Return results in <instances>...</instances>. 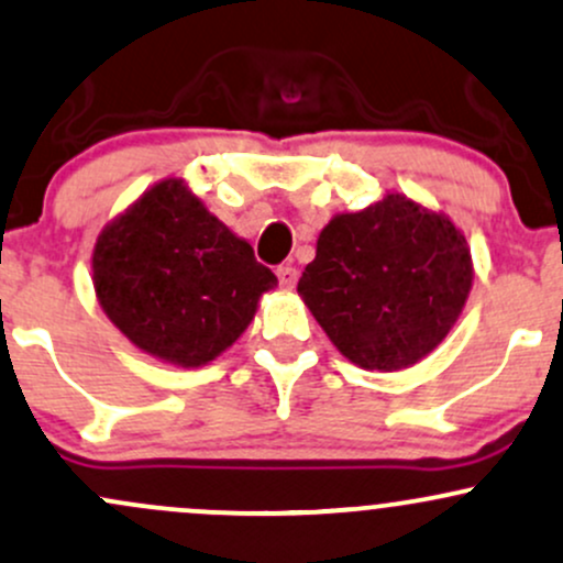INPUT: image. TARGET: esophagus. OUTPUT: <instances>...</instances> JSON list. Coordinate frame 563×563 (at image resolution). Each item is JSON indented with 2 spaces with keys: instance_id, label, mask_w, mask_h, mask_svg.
<instances>
[{
  "instance_id": "esophagus-1",
  "label": "esophagus",
  "mask_w": 563,
  "mask_h": 563,
  "mask_svg": "<svg viewBox=\"0 0 563 563\" xmlns=\"http://www.w3.org/2000/svg\"><path fill=\"white\" fill-rule=\"evenodd\" d=\"M277 280H280V286L286 288V291H291L296 286V269L291 264H286V267H277Z\"/></svg>"
}]
</instances>
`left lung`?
Returning <instances> with one entry per match:
<instances>
[{"instance_id":"8db88e82","label":"left lung","mask_w":563,"mask_h":563,"mask_svg":"<svg viewBox=\"0 0 563 563\" xmlns=\"http://www.w3.org/2000/svg\"><path fill=\"white\" fill-rule=\"evenodd\" d=\"M473 286L467 240L443 213L387 195L323 227L299 294L347 361L400 372L443 342Z\"/></svg>"}]
</instances>
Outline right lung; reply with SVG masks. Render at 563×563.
<instances>
[{"label": "right lung", "instance_id": "1", "mask_svg": "<svg viewBox=\"0 0 563 563\" xmlns=\"http://www.w3.org/2000/svg\"><path fill=\"white\" fill-rule=\"evenodd\" d=\"M92 286L135 347L197 368L249 329L277 277L184 181L165 178L98 234Z\"/></svg>", "mask_w": 563, "mask_h": 563}]
</instances>
